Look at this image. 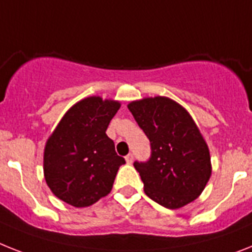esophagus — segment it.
Segmentation results:
<instances>
[{
  "mask_svg": "<svg viewBox=\"0 0 252 252\" xmlns=\"http://www.w3.org/2000/svg\"><path fill=\"white\" fill-rule=\"evenodd\" d=\"M125 159H126V162H127V163H132V161H134V156L130 153V155H127L126 157H125Z\"/></svg>",
  "mask_w": 252,
  "mask_h": 252,
  "instance_id": "34e87169",
  "label": "esophagus"
}]
</instances>
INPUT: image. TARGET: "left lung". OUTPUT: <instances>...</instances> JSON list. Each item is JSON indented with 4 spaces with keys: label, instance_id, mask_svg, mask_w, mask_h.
<instances>
[{
    "label": "left lung",
    "instance_id": "left-lung-1",
    "mask_svg": "<svg viewBox=\"0 0 252 252\" xmlns=\"http://www.w3.org/2000/svg\"><path fill=\"white\" fill-rule=\"evenodd\" d=\"M127 108L151 141V158L134 162L145 194L172 210L194 201L211 176V158L190 114L166 96L144 97Z\"/></svg>",
    "mask_w": 252,
    "mask_h": 252
}]
</instances>
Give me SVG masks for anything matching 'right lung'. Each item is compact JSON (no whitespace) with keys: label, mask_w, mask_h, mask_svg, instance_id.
<instances>
[{"label":"right lung","mask_w":252,"mask_h":252,"mask_svg":"<svg viewBox=\"0 0 252 252\" xmlns=\"http://www.w3.org/2000/svg\"><path fill=\"white\" fill-rule=\"evenodd\" d=\"M120 107V101L85 97L69 108L47 139L45 180L68 205L87 207L112 190L118 168L126 162L105 131Z\"/></svg>","instance_id":"1"}]
</instances>
